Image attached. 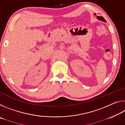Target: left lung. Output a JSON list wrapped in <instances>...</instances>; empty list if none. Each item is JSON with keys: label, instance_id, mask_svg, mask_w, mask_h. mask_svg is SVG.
Instances as JSON below:
<instances>
[{"label": "left lung", "instance_id": "1", "mask_svg": "<svg viewBox=\"0 0 125 125\" xmlns=\"http://www.w3.org/2000/svg\"><path fill=\"white\" fill-rule=\"evenodd\" d=\"M95 15H96V14H95ZM97 18H98V19L99 20L103 21H104V22H106V21L104 19V18L103 17H102V16H97Z\"/></svg>", "mask_w": 125, "mask_h": 125}]
</instances>
